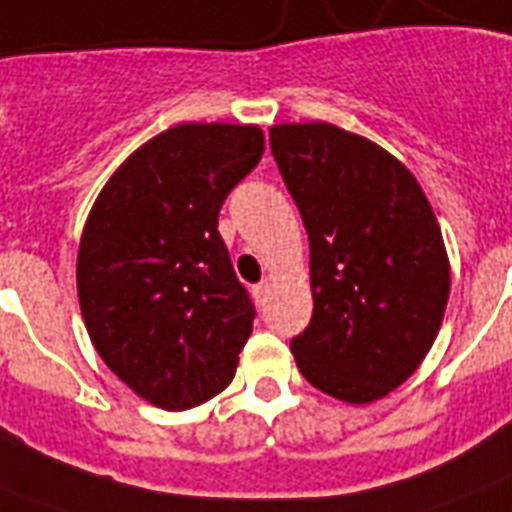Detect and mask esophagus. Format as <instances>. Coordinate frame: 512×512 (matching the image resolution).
<instances>
[{
	"mask_svg": "<svg viewBox=\"0 0 512 512\" xmlns=\"http://www.w3.org/2000/svg\"><path fill=\"white\" fill-rule=\"evenodd\" d=\"M252 295H255L257 305H263L265 300H268V295H271V284H268V281H260V284L252 287Z\"/></svg>",
	"mask_w": 512,
	"mask_h": 512,
	"instance_id": "obj_1",
	"label": "esophagus"
}]
</instances>
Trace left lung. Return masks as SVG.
I'll return each mask as SVG.
<instances>
[{
	"mask_svg": "<svg viewBox=\"0 0 512 512\" xmlns=\"http://www.w3.org/2000/svg\"><path fill=\"white\" fill-rule=\"evenodd\" d=\"M271 154L311 241V324L297 369L348 404L388 396L428 356L449 300L444 239L420 183L335 124L271 127Z\"/></svg>",
	"mask_w": 512,
	"mask_h": 512,
	"instance_id": "obj_1",
	"label": "left lung"
}]
</instances>
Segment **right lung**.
Listing matches in <instances>:
<instances>
[{
    "instance_id": "1",
    "label": "right lung",
    "mask_w": 512,
    "mask_h": 512,
    "mask_svg": "<svg viewBox=\"0 0 512 512\" xmlns=\"http://www.w3.org/2000/svg\"><path fill=\"white\" fill-rule=\"evenodd\" d=\"M263 148L252 124H177L114 172L87 217L84 327L108 369L154 406H199L236 374L255 303L217 215Z\"/></svg>"
}]
</instances>
